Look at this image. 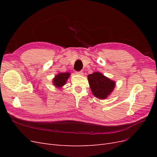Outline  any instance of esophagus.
<instances>
[{
	"mask_svg": "<svg viewBox=\"0 0 157 157\" xmlns=\"http://www.w3.org/2000/svg\"><path fill=\"white\" fill-rule=\"evenodd\" d=\"M76 74H77V75H84V73H83V71H76Z\"/></svg>",
	"mask_w": 157,
	"mask_h": 157,
	"instance_id": "obj_1",
	"label": "esophagus"
}]
</instances>
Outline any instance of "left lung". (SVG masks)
Returning <instances> with one entry per match:
<instances>
[{
	"label": "left lung",
	"mask_w": 157,
	"mask_h": 157,
	"mask_svg": "<svg viewBox=\"0 0 157 157\" xmlns=\"http://www.w3.org/2000/svg\"><path fill=\"white\" fill-rule=\"evenodd\" d=\"M88 79L93 94L101 99H105L115 86V82L98 72L89 75Z\"/></svg>",
	"instance_id": "8db88e82"
}]
</instances>
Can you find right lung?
Segmentation results:
<instances>
[{"instance_id":"add662e5","label":"right lung","mask_w":157,"mask_h":157,"mask_svg":"<svg viewBox=\"0 0 157 157\" xmlns=\"http://www.w3.org/2000/svg\"><path fill=\"white\" fill-rule=\"evenodd\" d=\"M70 73H61L56 76V77L54 78L53 83L56 87L60 88L64 84H65L66 81L69 77Z\"/></svg>"}]
</instances>
